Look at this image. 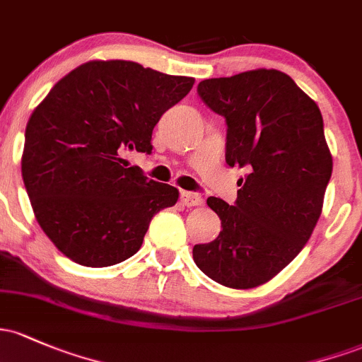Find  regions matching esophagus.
I'll list each match as a JSON object with an SVG mask.
<instances>
[{"label": "esophagus", "mask_w": 362, "mask_h": 362, "mask_svg": "<svg viewBox=\"0 0 362 362\" xmlns=\"http://www.w3.org/2000/svg\"><path fill=\"white\" fill-rule=\"evenodd\" d=\"M180 201H182V204L187 206V208H190V206H199L201 202H202V197L199 196V194H196V192L182 190V192H180Z\"/></svg>", "instance_id": "1"}]
</instances>
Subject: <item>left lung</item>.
Listing matches in <instances>:
<instances>
[{"label":"left lung","instance_id":"obj_1","mask_svg":"<svg viewBox=\"0 0 362 362\" xmlns=\"http://www.w3.org/2000/svg\"><path fill=\"white\" fill-rule=\"evenodd\" d=\"M197 94L225 118L226 163L247 175L233 206L208 197L223 230L194 245V263L225 287H257L303 251L317 223L333 166L323 117L278 70L208 78Z\"/></svg>","mask_w":362,"mask_h":362}]
</instances>
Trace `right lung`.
I'll list each match as a JSON object with an SVG mask.
<instances>
[{
	"label": "right lung",
	"instance_id": "right-lung-1",
	"mask_svg": "<svg viewBox=\"0 0 362 362\" xmlns=\"http://www.w3.org/2000/svg\"><path fill=\"white\" fill-rule=\"evenodd\" d=\"M192 77L134 62H89L54 84L30 115L22 177L39 225L75 263L103 268L141 249L151 220L178 190L123 160L153 153V129Z\"/></svg>",
	"mask_w": 362,
	"mask_h": 362
}]
</instances>
